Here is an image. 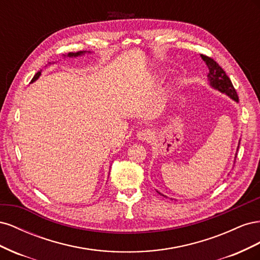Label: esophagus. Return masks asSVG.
I'll return each instance as SVG.
<instances>
[{
    "instance_id": "obj_1",
    "label": "esophagus",
    "mask_w": 260,
    "mask_h": 260,
    "mask_svg": "<svg viewBox=\"0 0 260 260\" xmlns=\"http://www.w3.org/2000/svg\"><path fill=\"white\" fill-rule=\"evenodd\" d=\"M137 137H138V139L140 141H144V142H149V141L153 139L154 135H153V132L149 130V129H143V130H140L138 132Z\"/></svg>"
}]
</instances>
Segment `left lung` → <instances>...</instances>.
<instances>
[{
	"label": "left lung",
	"instance_id": "8db88e82",
	"mask_svg": "<svg viewBox=\"0 0 260 260\" xmlns=\"http://www.w3.org/2000/svg\"><path fill=\"white\" fill-rule=\"evenodd\" d=\"M201 57L204 61L206 62V65L209 69L207 78H208L209 84L212 86V88L220 91L221 93L226 94L228 96H230L235 102H239L238 93H237V91H235L234 86L230 80V78L226 76L224 70L219 66V64L216 60H214L211 57H208V56H206V55H201ZM239 145H240V143H239ZM162 196H165V195H162Z\"/></svg>",
	"mask_w": 260,
	"mask_h": 260
}]
</instances>
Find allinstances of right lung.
Masks as SVG:
<instances>
[{
  "instance_id": "1",
  "label": "right lung",
  "mask_w": 260,
  "mask_h": 260,
  "mask_svg": "<svg viewBox=\"0 0 260 260\" xmlns=\"http://www.w3.org/2000/svg\"><path fill=\"white\" fill-rule=\"evenodd\" d=\"M84 53H86V51H80V52H77V53H68L67 56L68 57H77V56H80V55H83ZM88 53H90V52H88ZM64 56H66V55H64ZM40 75H41V70L35 75V77L32 78V80H31V82H35L38 79V78L40 77Z\"/></svg>"
}]
</instances>
